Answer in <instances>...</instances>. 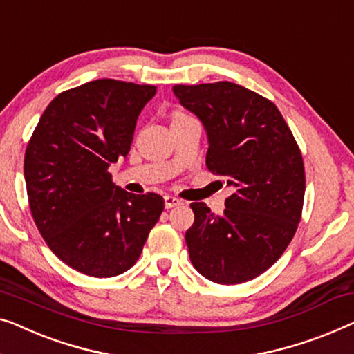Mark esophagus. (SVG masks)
I'll return each instance as SVG.
<instances>
[{"label": "esophagus", "mask_w": 354, "mask_h": 354, "mask_svg": "<svg viewBox=\"0 0 354 354\" xmlns=\"http://www.w3.org/2000/svg\"><path fill=\"white\" fill-rule=\"evenodd\" d=\"M182 204V201L178 198H176V196H165V206H166V209H172V207H177V206H180Z\"/></svg>", "instance_id": "1"}]
</instances>
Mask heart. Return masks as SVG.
<instances>
[{
  "mask_svg": "<svg viewBox=\"0 0 354 354\" xmlns=\"http://www.w3.org/2000/svg\"><path fill=\"white\" fill-rule=\"evenodd\" d=\"M177 115H180V113H177Z\"/></svg>",
  "mask_w": 354,
  "mask_h": 354,
  "instance_id": "heart-1",
  "label": "heart"
}]
</instances>
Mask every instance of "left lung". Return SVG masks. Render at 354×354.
Returning a JSON list of instances; mask_svg holds the SVG:
<instances>
[{
    "instance_id": "8db88e82",
    "label": "left lung",
    "mask_w": 354,
    "mask_h": 354,
    "mask_svg": "<svg viewBox=\"0 0 354 354\" xmlns=\"http://www.w3.org/2000/svg\"><path fill=\"white\" fill-rule=\"evenodd\" d=\"M174 94L207 132L206 166L232 194L222 215L189 204V260L217 284H241L262 274L294 238L305 196L300 148L273 102L243 86H174Z\"/></svg>"
}]
</instances>
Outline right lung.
<instances>
[{
  "mask_svg": "<svg viewBox=\"0 0 354 354\" xmlns=\"http://www.w3.org/2000/svg\"><path fill=\"white\" fill-rule=\"evenodd\" d=\"M156 86L95 80L55 97L25 150L33 220L49 249L94 278L124 273L139 260L165 199L132 194L109 167L126 158L143 106Z\"/></svg>",
  "mask_w": 354,
  "mask_h": 354,
  "instance_id": "obj_1",
  "label": "right lung"
}]
</instances>
